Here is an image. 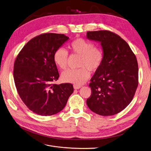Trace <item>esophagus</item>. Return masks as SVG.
<instances>
[{"label": "esophagus", "mask_w": 151, "mask_h": 151, "mask_svg": "<svg viewBox=\"0 0 151 151\" xmlns=\"http://www.w3.org/2000/svg\"><path fill=\"white\" fill-rule=\"evenodd\" d=\"M73 88H75V89H79V88H81V86H76V85H74L73 86Z\"/></svg>", "instance_id": "34e87169"}]
</instances>
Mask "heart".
Returning a JSON list of instances; mask_svg holds the SVG:
<instances>
[{"mask_svg":"<svg viewBox=\"0 0 151 151\" xmlns=\"http://www.w3.org/2000/svg\"><path fill=\"white\" fill-rule=\"evenodd\" d=\"M94 44L86 40L78 38L69 45L71 51L81 56L78 69H68L61 74V79L65 83L76 86L84 84L90 78L89 70L93 72L101 66L103 61V53ZM68 53L63 48H58L54 53L53 60L55 64L61 69H65L67 65Z\"/></svg>","mask_w":151,"mask_h":151,"instance_id":"heart-1","label":"heart"}]
</instances>
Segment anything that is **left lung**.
Segmentation results:
<instances>
[{
	"label": "left lung",
	"mask_w": 151,
	"mask_h": 151,
	"mask_svg": "<svg viewBox=\"0 0 151 151\" xmlns=\"http://www.w3.org/2000/svg\"><path fill=\"white\" fill-rule=\"evenodd\" d=\"M86 37L101 44L103 61L90 79L88 108L96 114L114 115L132 101L138 84L135 55L119 36L107 30L88 32Z\"/></svg>",
	"instance_id": "8db88e82"
}]
</instances>
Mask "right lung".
Listing matches in <instances>:
<instances>
[{
    "mask_svg": "<svg viewBox=\"0 0 151 151\" xmlns=\"http://www.w3.org/2000/svg\"><path fill=\"white\" fill-rule=\"evenodd\" d=\"M68 39L64 34L37 36L25 45L16 59L13 76L17 92L36 114L50 116L61 112L73 92L71 84L53 83L59 76L54 53Z\"/></svg>",
    "mask_w": 151,
    "mask_h": 151,
    "instance_id": "right-lung-1",
    "label": "right lung"
}]
</instances>
